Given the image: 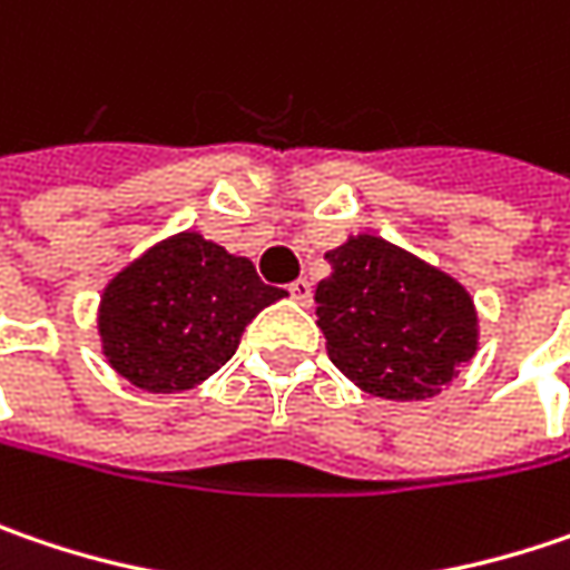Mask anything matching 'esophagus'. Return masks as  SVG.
<instances>
[{
  "mask_svg": "<svg viewBox=\"0 0 570 570\" xmlns=\"http://www.w3.org/2000/svg\"><path fill=\"white\" fill-rule=\"evenodd\" d=\"M288 292H292V298L298 301V304H311V282L307 278H295L288 285Z\"/></svg>",
  "mask_w": 570,
  "mask_h": 570,
  "instance_id": "esophagus-1",
  "label": "esophagus"
}]
</instances>
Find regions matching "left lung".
Segmentation results:
<instances>
[{"mask_svg":"<svg viewBox=\"0 0 570 570\" xmlns=\"http://www.w3.org/2000/svg\"><path fill=\"white\" fill-rule=\"evenodd\" d=\"M317 282V327L330 362L387 401L440 394L478 350L469 288L407 249L356 234L327 253Z\"/></svg>","mask_w":570,"mask_h":570,"instance_id":"obj_1","label":"left lung"}]
</instances>
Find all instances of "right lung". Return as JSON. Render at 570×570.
Instances as JSON below:
<instances>
[{
    "label": "right lung",
    "mask_w": 570,
    "mask_h": 570,
    "mask_svg": "<svg viewBox=\"0 0 570 570\" xmlns=\"http://www.w3.org/2000/svg\"><path fill=\"white\" fill-rule=\"evenodd\" d=\"M285 295L266 285L246 256L183 230L105 285L101 353L144 391H188L212 379L237 353L246 324Z\"/></svg>",
    "instance_id": "right-lung-1"
}]
</instances>
